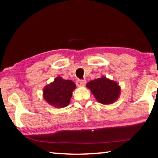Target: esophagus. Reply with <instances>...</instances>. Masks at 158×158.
I'll return each instance as SVG.
<instances>
[{"label":"esophagus","mask_w":158,"mask_h":158,"mask_svg":"<svg viewBox=\"0 0 158 158\" xmlns=\"http://www.w3.org/2000/svg\"><path fill=\"white\" fill-rule=\"evenodd\" d=\"M86 84V81L85 80H77L76 81V84L77 86H84V85Z\"/></svg>","instance_id":"esophagus-1"}]
</instances>
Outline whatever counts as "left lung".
I'll return each instance as SVG.
<instances>
[{"instance_id":"left-lung-1","label":"left lung","mask_w":158,"mask_h":158,"mask_svg":"<svg viewBox=\"0 0 158 158\" xmlns=\"http://www.w3.org/2000/svg\"><path fill=\"white\" fill-rule=\"evenodd\" d=\"M86 87L96 100L102 105L114 103L121 95V86L118 83L102 76L87 83Z\"/></svg>"}]
</instances>
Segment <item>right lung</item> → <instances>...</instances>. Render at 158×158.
I'll list each match as a JSON object with an SVG mask.
<instances>
[{"mask_svg":"<svg viewBox=\"0 0 158 158\" xmlns=\"http://www.w3.org/2000/svg\"><path fill=\"white\" fill-rule=\"evenodd\" d=\"M76 85L72 80H66L58 76L43 89L44 100L49 105L56 108L68 106L73 96Z\"/></svg>","mask_w":158,"mask_h":158,"instance_id":"right-lung-1","label":"right lung"}]
</instances>
